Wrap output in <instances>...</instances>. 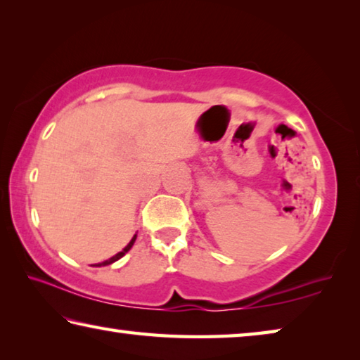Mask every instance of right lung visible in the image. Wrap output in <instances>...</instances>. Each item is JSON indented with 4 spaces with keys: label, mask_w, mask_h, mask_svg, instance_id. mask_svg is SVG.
<instances>
[{
    "label": "right lung",
    "mask_w": 360,
    "mask_h": 360,
    "mask_svg": "<svg viewBox=\"0 0 360 360\" xmlns=\"http://www.w3.org/2000/svg\"><path fill=\"white\" fill-rule=\"evenodd\" d=\"M135 240H136V235L135 236H133V238H131V241L129 243V245H127L124 249H122V251L120 252H117V254H115L114 255V257H111V259H108V260H105V262H101V264H95L94 266H105V265H109V264H112V262H115V260H119L120 257H124V255L127 254V252H129L130 251V248L133 246V243H135Z\"/></svg>",
    "instance_id": "obj_1"
}]
</instances>
